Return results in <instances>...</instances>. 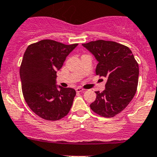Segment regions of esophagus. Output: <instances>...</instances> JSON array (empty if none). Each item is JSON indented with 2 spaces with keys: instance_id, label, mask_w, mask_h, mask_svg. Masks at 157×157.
<instances>
[{
  "instance_id": "obj_1",
  "label": "esophagus",
  "mask_w": 157,
  "mask_h": 157,
  "mask_svg": "<svg viewBox=\"0 0 157 157\" xmlns=\"http://www.w3.org/2000/svg\"><path fill=\"white\" fill-rule=\"evenodd\" d=\"M83 90H84L83 89H82L80 87H77V89H76V92H77V93H81V92H83Z\"/></svg>"
}]
</instances>
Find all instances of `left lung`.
I'll return each mask as SVG.
<instances>
[{"label": "left lung", "instance_id": "8db88e82", "mask_svg": "<svg viewBox=\"0 0 157 157\" xmlns=\"http://www.w3.org/2000/svg\"><path fill=\"white\" fill-rule=\"evenodd\" d=\"M98 61L96 74L107 79L105 90L96 91L90 104L95 113L114 117L124 110L135 95L139 67L128 47L112 41L97 40L82 44Z\"/></svg>", "mask_w": 157, "mask_h": 157}]
</instances>
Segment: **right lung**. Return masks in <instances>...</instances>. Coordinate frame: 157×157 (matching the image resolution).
Here are the masks:
<instances>
[{"label":"right lung","instance_id":"right-lung-1","mask_svg":"<svg viewBox=\"0 0 157 157\" xmlns=\"http://www.w3.org/2000/svg\"><path fill=\"white\" fill-rule=\"evenodd\" d=\"M77 45L45 39L31 44L25 52L20 69L23 97L42 118L56 121L71 110L76 91L58 86L56 74Z\"/></svg>","mask_w":157,"mask_h":157}]
</instances>
